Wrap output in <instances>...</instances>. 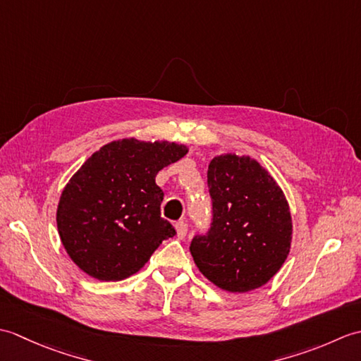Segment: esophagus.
I'll list each match as a JSON object with an SVG mask.
<instances>
[{
  "mask_svg": "<svg viewBox=\"0 0 361 361\" xmlns=\"http://www.w3.org/2000/svg\"><path fill=\"white\" fill-rule=\"evenodd\" d=\"M175 229H176V235H178V239H185L186 234H188V224L186 220H180L175 224Z\"/></svg>",
  "mask_w": 361,
  "mask_h": 361,
  "instance_id": "34e87169",
  "label": "esophagus"
}]
</instances>
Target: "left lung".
I'll use <instances>...</instances> for the list:
<instances>
[{"mask_svg": "<svg viewBox=\"0 0 361 361\" xmlns=\"http://www.w3.org/2000/svg\"><path fill=\"white\" fill-rule=\"evenodd\" d=\"M208 186L212 226L190 243L198 270L231 293L265 286L290 252L293 221L286 194L259 161L235 153L211 159Z\"/></svg>", "mask_w": 361, "mask_h": 361, "instance_id": "8db88e82", "label": "left lung"}]
</instances>
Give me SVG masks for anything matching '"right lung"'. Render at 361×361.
Segmentation results:
<instances>
[{"label": "right lung", "instance_id": "add662e5", "mask_svg": "<svg viewBox=\"0 0 361 361\" xmlns=\"http://www.w3.org/2000/svg\"><path fill=\"white\" fill-rule=\"evenodd\" d=\"M188 150L176 142L124 137L80 166L62 190L56 219L63 248L82 271L105 282L127 279L175 235L161 217L164 194L155 178Z\"/></svg>", "mask_w": 361, "mask_h": 361}]
</instances>
